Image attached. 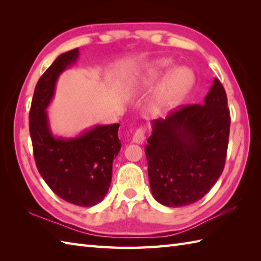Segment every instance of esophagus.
I'll list each match as a JSON object with an SVG mask.
<instances>
[{
	"mask_svg": "<svg viewBox=\"0 0 261 261\" xmlns=\"http://www.w3.org/2000/svg\"><path fill=\"white\" fill-rule=\"evenodd\" d=\"M145 132L146 130L143 129V127H139V129H137L135 131L134 136H132V142L135 143H143V141H145Z\"/></svg>",
	"mask_w": 261,
	"mask_h": 261,
	"instance_id": "34e87169",
	"label": "esophagus"
}]
</instances>
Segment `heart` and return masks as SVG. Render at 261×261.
Listing matches in <instances>:
<instances>
[{"mask_svg":"<svg viewBox=\"0 0 261 261\" xmlns=\"http://www.w3.org/2000/svg\"><path fill=\"white\" fill-rule=\"evenodd\" d=\"M174 66V59L170 57L157 58L147 63L129 83V91L137 92L153 84L163 75L173 69ZM195 82V74L191 68L185 66L175 68L166 77L159 88L152 104L153 113L166 114L173 111L193 90Z\"/></svg>","mask_w":261,"mask_h":261,"instance_id":"obj_1","label":"heart"}]
</instances>
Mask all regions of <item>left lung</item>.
<instances>
[{"label":"left lung","mask_w":261,"mask_h":261,"mask_svg":"<svg viewBox=\"0 0 261 261\" xmlns=\"http://www.w3.org/2000/svg\"><path fill=\"white\" fill-rule=\"evenodd\" d=\"M230 122L228 98L218 79L203 105H186L165 120L151 121L145 151L157 202L180 207L210 192L224 168Z\"/></svg>","instance_id":"8db88e82"}]
</instances>
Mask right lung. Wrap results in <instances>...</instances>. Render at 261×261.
<instances>
[{
    "label": "right lung",
    "mask_w": 261,
    "mask_h": 261,
    "mask_svg": "<svg viewBox=\"0 0 261 261\" xmlns=\"http://www.w3.org/2000/svg\"><path fill=\"white\" fill-rule=\"evenodd\" d=\"M79 57V48L62 54L38 81L29 129L36 165L43 180L66 202L90 207L102 201L111 185L113 159L121 149L120 124L96 125L75 138L55 137L46 111L59 75Z\"/></svg>",
    "instance_id": "1"
}]
</instances>
